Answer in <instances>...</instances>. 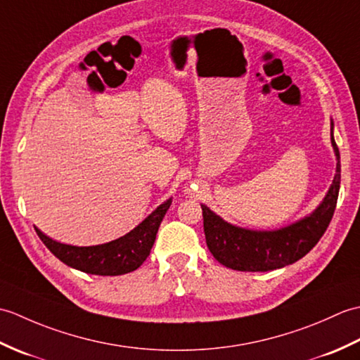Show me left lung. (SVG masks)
<instances>
[{"label":"left lung","instance_id":"8db88e82","mask_svg":"<svg viewBox=\"0 0 360 360\" xmlns=\"http://www.w3.org/2000/svg\"><path fill=\"white\" fill-rule=\"evenodd\" d=\"M335 174L325 198L309 215L275 231H252L227 223L207 205L201 204L205 243L221 264L243 272H266L285 267L303 258L322 238L330 226L340 188V153L334 141Z\"/></svg>","mask_w":360,"mask_h":360}]
</instances>
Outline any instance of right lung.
<instances>
[{"instance_id": "obj_1", "label": "right lung", "mask_w": 360, "mask_h": 360, "mask_svg": "<svg viewBox=\"0 0 360 360\" xmlns=\"http://www.w3.org/2000/svg\"><path fill=\"white\" fill-rule=\"evenodd\" d=\"M172 198L151 212L142 223L131 232L120 238L97 244V246H71L53 241L46 236L40 229H35L37 235L60 262L74 269L93 275H122L136 271L147 257L155 244L159 226L162 223L167 210L170 209Z\"/></svg>"}]
</instances>
